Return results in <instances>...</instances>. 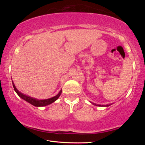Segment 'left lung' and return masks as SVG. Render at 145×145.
<instances>
[{"label": "left lung", "mask_w": 145, "mask_h": 145, "mask_svg": "<svg viewBox=\"0 0 145 145\" xmlns=\"http://www.w3.org/2000/svg\"><path fill=\"white\" fill-rule=\"evenodd\" d=\"M92 104H93L94 105L98 106H109L110 105H96L95 103H92Z\"/></svg>", "instance_id": "obj_1"}]
</instances>
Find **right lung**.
<instances>
[{
    "label": "right lung",
    "instance_id": "obj_1",
    "mask_svg": "<svg viewBox=\"0 0 145 145\" xmlns=\"http://www.w3.org/2000/svg\"><path fill=\"white\" fill-rule=\"evenodd\" d=\"M12 85H13L14 90L17 93L18 96H19L21 98H22L23 100H24L25 101H27V102H29V103L32 105L37 106V107L47 106V105H50L52 103H54V101H56L58 99V98H59V97L60 96V95L61 93V90L59 93H58L56 95V96H55L54 97L50 98H48V99H45V100H38V99H36V98L30 97L28 96V95H24V93L20 92L16 88V87H15V86L14 84L13 81H12Z\"/></svg>",
    "mask_w": 145,
    "mask_h": 145
}]
</instances>
